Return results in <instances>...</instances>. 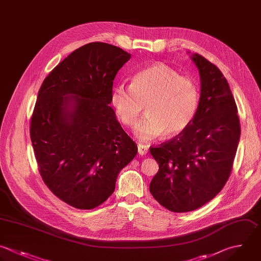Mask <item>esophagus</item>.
Segmentation results:
<instances>
[{
	"label": "esophagus",
	"mask_w": 261,
	"mask_h": 261,
	"mask_svg": "<svg viewBox=\"0 0 261 261\" xmlns=\"http://www.w3.org/2000/svg\"><path fill=\"white\" fill-rule=\"evenodd\" d=\"M149 151V147L144 144H138V153L140 155H146Z\"/></svg>",
	"instance_id": "1"
}]
</instances>
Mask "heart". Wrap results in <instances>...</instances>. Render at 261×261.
I'll use <instances>...</instances> for the list:
<instances>
[{
  "instance_id": "b5f03b06",
  "label": "heart",
  "mask_w": 261,
  "mask_h": 261,
  "mask_svg": "<svg viewBox=\"0 0 261 261\" xmlns=\"http://www.w3.org/2000/svg\"><path fill=\"white\" fill-rule=\"evenodd\" d=\"M110 102L127 126L136 122L146 105L147 114L136 123L134 133L141 141H151L165 132L175 136L188 128L199 108L200 90L194 80L156 63L135 73L129 87H113Z\"/></svg>"
}]
</instances>
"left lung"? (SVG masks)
<instances>
[{
    "label": "left lung",
    "mask_w": 261,
    "mask_h": 261,
    "mask_svg": "<svg viewBox=\"0 0 261 261\" xmlns=\"http://www.w3.org/2000/svg\"><path fill=\"white\" fill-rule=\"evenodd\" d=\"M201 83L193 122L150 152L159 164L150 192L172 212L195 210L225 185L236 156L241 127L238 109L221 71L199 54L191 56Z\"/></svg>",
    "instance_id": "obj_1"
}]
</instances>
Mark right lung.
<instances>
[{"mask_svg": "<svg viewBox=\"0 0 261 261\" xmlns=\"http://www.w3.org/2000/svg\"><path fill=\"white\" fill-rule=\"evenodd\" d=\"M130 54L90 43L45 79L31 120V139L44 182L63 202L93 209L115 190L137 144L109 106L113 81Z\"/></svg>", "mask_w": 261, "mask_h": 261, "instance_id": "1", "label": "right lung"}]
</instances>
